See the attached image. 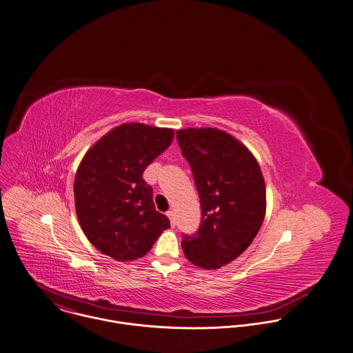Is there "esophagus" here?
<instances>
[{"label": "esophagus", "instance_id": "1", "mask_svg": "<svg viewBox=\"0 0 353 353\" xmlns=\"http://www.w3.org/2000/svg\"><path fill=\"white\" fill-rule=\"evenodd\" d=\"M166 215H168L169 219H170V226L174 228V226H176V215H174V212H173V211H168Z\"/></svg>", "mask_w": 353, "mask_h": 353}]
</instances>
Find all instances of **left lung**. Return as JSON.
Wrapping results in <instances>:
<instances>
[{"label": "left lung", "mask_w": 353, "mask_h": 353, "mask_svg": "<svg viewBox=\"0 0 353 353\" xmlns=\"http://www.w3.org/2000/svg\"><path fill=\"white\" fill-rule=\"evenodd\" d=\"M177 141L191 165L203 216L181 246L196 267L218 270L249 248L264 222V176L252 152L223 130L184 128Z\"/></svg>", "instance_id": "1"}]
</instances>
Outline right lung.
<instances>
[{"mask_svg":"<svg viewBox=\"0 0 353 353\" xmlns=\"http://www.w3.org/2000/svg\"><path fill=\"white\" fill-rule=\"evenodd\" d=\"M172 128L123 123L101 137L79 162L74 203L89 242L117 261L143 257L170 228L158 212L143 170L165 152Z\"/></svg>","mask_w":353,"mask_h":353,"instance_id":"add662e5","label":"right lung"}]
</instances>
